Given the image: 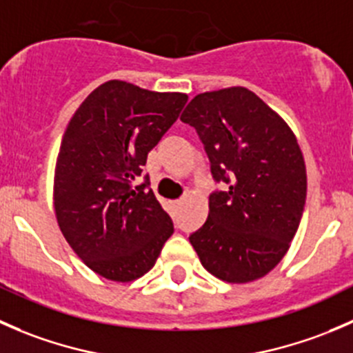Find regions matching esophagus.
<instances>
[{
	"label": "esophagus",
	"mask_w": 353,
	"mask_h": 353,
	"mask_svg": "<svg viewBox=\"0 0 353 353\" xmlns=\"http://www.w3.org/2000/svg\"><path fill=\"white\" fill-rule=\"evenodd\" d=\"M181 203H183V199H176V201H174V205H181Z\"/></svg>",
	"instance_id": "1"
}]
</instances>
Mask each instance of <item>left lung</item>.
<instances>
[{
  "mask_svg": "<svg viewBox=\"0 0 353 353\" xmlns=\"http://www.w3.org/2000/svg\"><path fill=\"white\" fill-rule=\"evenodd\" d=\"M181 121L196 130L215 183L205 225L190 236L201 265L223 282L272 272L301 223L305 163L285 121L244 87L199 94Z\"/></svg>",
  "mask_w": 353,
  "mask_h": 353,
  "instance_id": "obj_1",
  "label": "left lung"
}]
</instances>
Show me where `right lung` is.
Returning a JSON list of instances; mask_svg holds the SVG:
<instances>
[{"label": "right lung", "mask_w": 353, "mask_h": 353, "mask_svg": "<svg viewBox=\"0 0 353 353\" xmlns=\"http://www.w3.org/2000/svg\"><path fill=\"white\" fill-rule=\"evenodd\" d=\"M186 102V94L110 80L68 124L56 162V216L78 258L104 279H140L172 236L174 223L148 174L138 186L134 181Z\"/></svg>", "instance_id": "right-lung-1"}]
</instances>
